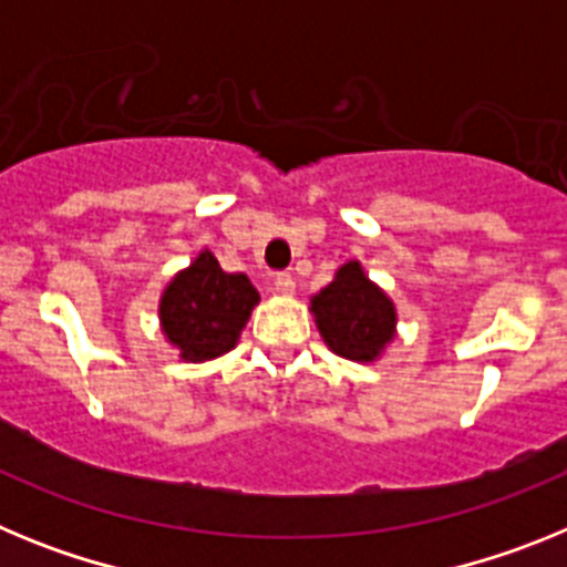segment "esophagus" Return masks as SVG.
I'll return each mask as SVG.
<instances>
[{"label": "esophagus", "instance_id": "obj_1", "mask_svg": "<svg viewBox=\"0 0 567 567\" xmlns=\"http://www.w3.org/2000/svg\"><path fill=\"white\" fill-rule=\"evenodd\" d=\"M272 287H275V292L284 295V298H289V295H295V278L287 272H280V275H275Z\"/></svg>", "mask_w": 567, "mask_h": 567}]
</instances>
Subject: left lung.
<instances>
[{
  "mask_svg": "<svg viewBox=\"0 0 567 567\" xmlns=\"http://www.w3.org/2000/svg\"><path fill=\"white\" fill-rule=\"evenodd\" d=\"M309 309L323 343L354 363H374L398 338V307L363 272L360 260L343 264L332 284L312 295Z\"/></svg>",
  "mask_w": 567,
  "mask_h": 567,
  "instance_id": "1",
  "label": "left lung"
}]
</instances>
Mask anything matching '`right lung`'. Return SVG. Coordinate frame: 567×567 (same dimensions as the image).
<instances>
[{
    "label": "right lung",
    "mask_w": 567,
    "mask_h": 567,
    "mask_svg": "<svg viewBox=\"0 0 567 567\" xmlns=\"http://www.w3.org/2000/svg\"><path fill=\"white\" fill-rule=\"evenodd\" d=\"M258 289L244 272H224L209 249L175 272L158 300V323L187 363L215 360L235 349L240 329L258 307Z\"/></svg>",
    "instance_id": "obj_1"
}]
</instances>
